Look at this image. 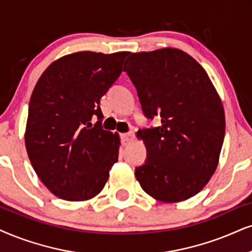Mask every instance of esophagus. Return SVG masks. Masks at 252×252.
Masks as SVG:
<instances>
[{"label": "esophagus", "instance_id": "esophagus-1", "mask_svg": "<svg viewBox=\"0 0 252 252\" xmlns=\"http://www.w3.org/2000/svg\"><path fill=\"white\" fill-rule=\"evenodd\" d=\"M133 137V132H126V133H121V143L123 146L128 145L131 138Z\"/></svg>", "mask_w": 252, "mask_h": 252}]
</instances>
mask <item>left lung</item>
<instances>
[{
  "mask_svg": "<svg viewBox=\"0 0 252 252\" xmlns=\"http://www.w3.org/2000/svg\"><path fill=\"white\" fill-rule=\"evenodd\" d=\"M126 63L145 117L161 122L137 132L146 146L137 180L159 201L189 199L218 167L225 131L221 100L201 65L181 50L131 53Z\"/></svg>",
  "mask_w": 252,
  "mask_h": 252,
  "instance_id": "1",
  "label": "left lung"
}]
</instances>
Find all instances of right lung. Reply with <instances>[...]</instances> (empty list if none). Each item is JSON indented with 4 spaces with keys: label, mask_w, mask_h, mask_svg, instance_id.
Returning <instances> with one entry per match:
<instances>
[{
    "label": "right lung",
    "mask_w": 252,
    "mask_h": 252,
    "mask_svg": "<svg viewBox=\"0 0 252 252\" xmlns=\"http://www.w3.org/2000/svg\"><path fill=\"white\" fill-rule=\"evenodd\" d=\"M128 55L72 53L51 63L36 84L25 146L41 183L60 199L97 195L119 159V135L102 129L100 98L121 75Z\"/></svg>",
    "instance_id": "obj_1"
}]
</instances>
